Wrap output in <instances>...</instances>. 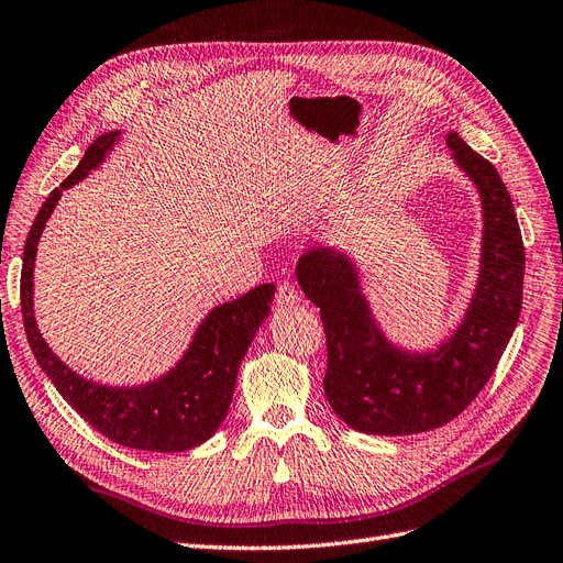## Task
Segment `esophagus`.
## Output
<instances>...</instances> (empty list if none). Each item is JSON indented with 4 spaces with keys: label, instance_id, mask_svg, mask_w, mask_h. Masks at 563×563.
Masks as SVG:
<instances>
[{
    "label": "esophagus",
    "instance_id": "obj_1",
    "mask_svg": "<svg viewBox=\"0 0 563 563\" xmlns=\"http://www.w3.org/2000/svg\"><path fill=\"white\" fill-rule=\"evenodd\" d=\"M298 302H300L298 288H296L294 284L282 282V284L277 286V305H279V307H294V305H298Z\"/></svg>",
    "mask_w": 563,
    "mask_h": 563
}]
</instances>
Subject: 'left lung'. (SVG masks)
Returning <instances> with one entry per match:
<instances>
[{
	"mask_svg": "<svg viewBox=\"0 0 563 563\" xmlns=\"http://www.w3.org/2000/svg\"><path fill=\"white\" fill-rule=\"evenodd\" d=\"M444 142L482 202L477 284L448 340L417 352L386 338L346 251L319 246L298 261L302 294L321 309L325 398L349 429L367 435L423 433L459 417L494 375L519 321L525 244L510 192L459 132Z\"/></svg>",
	"mask_w": 563,
	"mask_h": 563,
	"instance_id": "8db88e82",
	"label": "left lung"
}]
</instances>
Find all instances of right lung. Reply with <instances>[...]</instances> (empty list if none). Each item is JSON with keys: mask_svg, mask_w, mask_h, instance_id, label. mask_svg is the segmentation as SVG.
Returning <instances> with one entry per match:
<instances>
[{"mask_svg": "<svg viewBox=\"0 0 563 563\" xmlns=\"http://www.w3.org/2000/svg\"><path fill=\"white\" fill-rule=\"evenodd\" d=\"M121 140V130L97 137L69 177L55 188L38 209L25 242L21 275V309L27 342L36 363L60 396L95 431L144 452H186L198 448L219 431L235 394V382L244 354L249 352L261 323L269 314L275 284H261L238 300L211 309L198 325L179 363L156 379L134 386H109L81 377L53 354L38 333L34 319V258L46 221L51 219L63 190L100 167Z\"/></svg>", "mask_w": 563, "mask_h": 563, "instance_id": "add662e5", "label": "right lung"}]
</instances>
